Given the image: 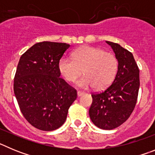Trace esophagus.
<instances>
[{"instance_id": "esophagus-1", "label": "esophagus", "mask_w": 155, "mask_h": 155, "mask_svg": "<svg viewBox=\"0 0 155 155\" xmlns=\"http://www.w3.org/2000/svg\"><path fill=\"white\" fill-rule=\"evenodd\" d=\"M77 94H78V96L80 97V96H81V95H83V94H84V92H83V91H78Z\"/></svg>"}]
</instances>
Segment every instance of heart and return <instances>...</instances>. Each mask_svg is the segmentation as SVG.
I'll return each instance as SVG.
<instances>
[{
    "instance_id": "heart-1",
    "label": "heart",
    "mask_w": 155,
    "mask_h": 155,
    "mask_svg": "<svg viewBox=\"0 0 155 155\" xmlns=\"http://www.w3.org/2000/svg\"><path fill=\"white\" fill-rule=\"evenodd\" d=\"M119 67L118 59L113 53L92 46H82L72 53V59L62 57L58 64L59 71L66 81L74 82L81 75L84 77L77 81L83 88L94 87L102 90L112 84Z\"/></svg>"
}]
</instances>
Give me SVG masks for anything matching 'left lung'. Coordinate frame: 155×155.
<instances>
[{
	"label": "left lung",
	"mask_w": 155,
	"mask_h": 155,
	"mask_svg": "<svg viewBox=\"0 0 155 155\" xmlns=\"http://www.w3.org/2000/svg\"><path fill=\"white\" fill-rule=\"evenodd\" d=\"M119 61L113 84L105 91L92 93L89 116L94 125L102 130H113L127 121L137 100L140 71L132 53L120 45L106 41Z\"/></svg>",
	"instance_id": "left-lung-1"
}]
</instances>
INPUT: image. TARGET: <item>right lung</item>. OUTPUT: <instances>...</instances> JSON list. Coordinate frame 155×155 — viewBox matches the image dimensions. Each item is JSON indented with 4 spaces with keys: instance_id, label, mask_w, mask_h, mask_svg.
<instances>
[{
    "instance_id": "obj_1",
    "label": "right lung",
    "mask_w": 155,
    "mask_h": 155,
    "mask_svg": "<svg viewBox=\"0 0 155 155\" xmlns=\"http://www.w3.org/2000/svg\"><path fill=\"white\" fill-rule=\"evenodd\" d=\"M69 44L41 42L21 55L14 92L21 113L35 128L57 130L64 124L77 91L60 78L58 64Z\"/></svg>"
}]
</instances>
